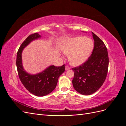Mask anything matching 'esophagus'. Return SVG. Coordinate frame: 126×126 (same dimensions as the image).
I'll list each match as a JSON object with an SVG mask.
<instances>
[{
  "label": "esophagus",
  "mask_w": 126,
  "mask_h": 126,
  "mask_svg": "<svg viewBox=\"0 0 126 126\" xmlns=\"http://www.w3.org/2000/svg\"><path fill=\"white\" fill-rule=\"evenodd\" d=\"M65 69H66V70H69V69H70V67H69V66H65Z\"/></svg>",
  "instance_id": "34e87169"
}]
</instances>
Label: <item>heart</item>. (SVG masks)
<instances>
[{"instance_id": "1", "label": "heart", "mask_w": 126, "mask_h": 126, "mask_svg": "<svg viewBox=\"0 0 126 126\" xmlns=\"http://www.w3.org/2000/svg\"><path fill=\"white\" fill-rule=\"evenodd\" d=\"M94 48L93 41L84 36L67 38L60 47L64 54L68 55V59L74 66L83 64L88 59Z\"/></svg>"}]
</instances>
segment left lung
Wrapping results in <instances>:
<instances>
[{
  "mask_svg": "<svg viewBox=\"0 0 126 126\" xmlns=\"http://www.w3.org/2000/svg\"><path fill=\"white\" fill-rule=\"evenodd\" d=\"M94 48L91 56L81 65L72 68L74 72L72 84L81 94L89 95L97 91L105 82L107 75L109 58L105 44L92 32Z\"/></svg>",
  "mask_w": 126,
  "mask_h": 126,
  "instance_id": "8db88e82",
  "label": "left lung"
}]
</instances>
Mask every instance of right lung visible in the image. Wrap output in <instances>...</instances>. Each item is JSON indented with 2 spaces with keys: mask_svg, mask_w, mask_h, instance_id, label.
Returning <instances> with one entry per match:
<instances>
[{
  "mask_svg": "<svg viewBox=\"0 0 126 126\" xmlns=\"http://www.w3.org/2000/svg\"><path fill=\"white\" fill-rule=\"evenodd\" d=\"M38 33L29 35L22 43L17 54L16 66L21 82L30 93L38 97H43L51 93L57 86L59 76L64 71L63 65L60 67L50 66L43 71L36 75L27 73L22 63V52L27 46L35 39L40 38Z\"/></svg>",
  "mask_w": 126,
  "mask_h": 126,
  "instance_id": "1",
  "label": "right lung"
}]
</instances>
